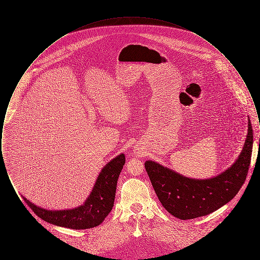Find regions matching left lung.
<instances>
[{"instance_id": "1", "label": "left lung", "mask_w": 260, "mask_h": 260, "mask_svg": "<svg viewBox=\"0 0 260 260\" xmlns=\"http://www.w3.org/2000/svg\"><path fill=\"white\" fill-rule=\"evenodd\" d=\"M248 133L238 160L224 173L210 179L187 178L156 161H145L152 186L164 208L179 219H193L218 210L235 197L247 178L253 135Z\"/></svg>"}]
</instances>
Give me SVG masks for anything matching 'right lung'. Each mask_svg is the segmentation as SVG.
Masks as SVG:
<instances>
[{
	"instance_id": "obj_1",
	"label": "right lung",
	"mask_w": 260,
	"mask_h": 260,
	"mask_svg": "<svg viewBox=\"0 0 260 260\" xmlns=\"http://www.w3.org/2000/svg\"><path fill=\"white\" fill-rule=\"evenodd\" d=\"M125 162L124 154L109 161L101 171L86 203L73 210H47L24 198L25 203L47 222L71 229H88L99 226L114 206L117 181Z\"/></svg>"
}]
</instances>
